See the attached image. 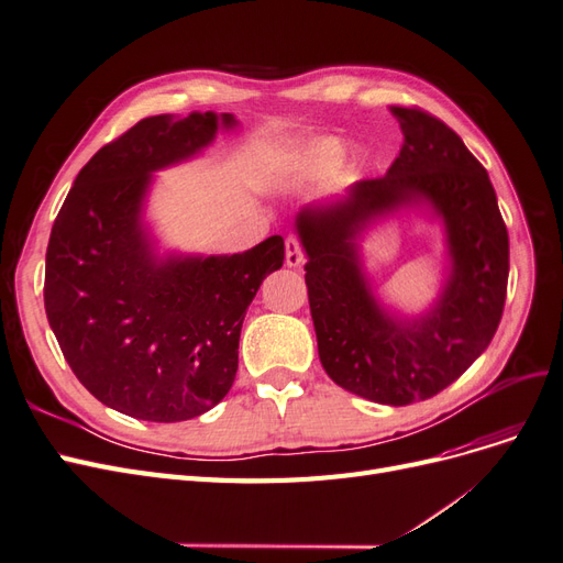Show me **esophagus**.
<instances>
[{"mask_svg":"<svg viewBox=\"0 0 563 563\" xmlns=\"http://www.w3.org/2000/svg\"><path fill=\"white\" fill-rule=\"evenodd\" d=\"M286 265L288 267H300L302 265V246L298 236H286Z\"/></svg>","mask_w":563,"mask_h":563,"instance_id":"obj_1","label":"esophagus"}]
</instances>
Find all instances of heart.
<instances>
[{"instance_id":"b5f03b06","label":"heart","mask_w":563,"mask_h":563,"mask_svg":"<svg viewBox=\"0 0 563 563\" xmlns=\"http://www.w3.org/2000/svg\"><path fill=\"white\" fill-rule=\"evenodd\" d=\"M345 150L338 141H319L296 159V168L305 176H329L343 164Z\"/></svg>"}]
</instances>
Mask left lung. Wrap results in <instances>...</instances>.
<instances>
[{"instance_id": "obj_1", "label": "left lung", "mask_w": 563, "mask_h": 563, "mask_svg": "<svg viewBox=\"0 0 563 563\" xmlns=\"http://www.w3.org/2000/svg\"><path fill=\"white\" fill-rule=\"evenodd\" d=\"M389 112L404 145L387 174L354 183L335 203L305 207L296 230L323 371L352 395L406 406L457 380L496 335L509 240L486 168L460 135L418 108ZM420 206L445 223L452 267L433 308L408 320L372 296L358 236L373 219Z\"/></svg>"}]
</instances>
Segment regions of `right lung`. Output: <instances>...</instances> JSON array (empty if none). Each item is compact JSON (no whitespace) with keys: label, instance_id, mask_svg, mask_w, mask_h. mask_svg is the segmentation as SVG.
<instances>
[{"label":"right lung","instance_id":"1","mask_svg":"<svg viewBox=\"0 0 563 563\" xmlns=\"http://www.w3.org/2000/svg\"><path fill=\"white\" fill-rule=\"evenodd\" d=\"M234 126L230 112L141 119L81 168L51 228L48 323L77 380L119 413L180 422L223 399L249 305L284 263L279 234L232 255H157L143 223L152 174Z\"/></svg>","mask_w":563,"mask_h":563}]
</instances>
